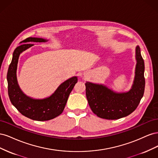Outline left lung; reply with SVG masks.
<instances>
[{"mask_svg": "<svg viewBox=\"0 0 158 158\" xmlns=\"http://www.w3.org/2000/svg\"><path fill=\"white\" fill-rule=\"evenodd\" d=\"M136 59L135 78L128 92L118 94L103 85L85 84L89 106L98 117L109 120L118 119L132 113L139 105L145 88L144 62L139 46L136 48Z\"/></svg>", "mask_w": 158, "mask_h": 158, "instance_id": "left-lung-1", "label": "left lung"}]
</instances>
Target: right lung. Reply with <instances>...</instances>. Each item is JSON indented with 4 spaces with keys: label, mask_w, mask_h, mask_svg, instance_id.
Returning a JSON list of instances; mask_svg holds the SVG:
<instances>
[{
    "label": "right lung",
    "mask_w": 158,
    "mask_h": 158,
    "mask_svg": "<svg viewBox=\"0 0 158 158\" xmlns=\"http://www.w3.org/2000/svg\"><path fill=\"white\" fill-rule=\"evenodd\" d=\"M42 38L28 37L17 47L13 52L11 63L7 73L8 92L13 106L23 115L32 120L44 121L54 118L63 113L69 95L74 88L78 78L74 76L66 80L56 89L50 97L44 99H34L23 94L19 88L16 78V70L18 58L20 53L31 47V42H45Z\"/></svg>",
    "instance_id": "obj_1"
}]
</instances>
